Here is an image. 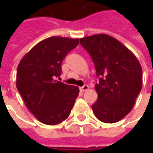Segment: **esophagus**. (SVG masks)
Masks as SVG:
<instances>
[{
	"label": "esophagus",
	"mask_w": 153,
	"mask_h": 153,
	"mask_svg": "<svg viewBox=\"0 0 153 153\" xmlns=\"http://www.w3.org/2000/svg\"><path fill=\"white\" fill-rule=\"evenodd\" d=\"M88 89H89V86H87V85H84L83 86L80 87V91H87Z\"/></svg>",
	"instance_id": "34e87169"
}]
</instances>
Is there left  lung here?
Wrapping results in <instances>:
<instances>
[{
  "mask_svg": "<svg viewBox=\"0 0 153 153\" xmlns=\"http://www.w3.org/2000/svg\"><path fill=\"white\" fill-rule=\"evenodd\" d=\"M91 55L96 74L95 117L105 123L121 121L132 110L142 88V68L134 54L114 37L97 34L80 39Z\"/></svg>",
  "mask_w": 153,
  "mask_h": 153,
  "instance_id": "left-lung-1",
  "label": "left lung"
}]
</instances>
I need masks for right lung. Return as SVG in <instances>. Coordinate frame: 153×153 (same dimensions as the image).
Wrapping results in <instances>:
<instances>
[{
  "label": "right lung",
  "mask_w": 153,
  "mask_h": 153,
  "mask_svg": "<svg viewBox=\"0 0 153 153\" xmlns=\"http://www.w3.org/2000/svg\"><path fill=\"white\" fill-rule=\"evenodd\" d=\"M79 39L51 36L34 46L20 60L16 88L29 111L40 122L54 126L66 120L79 95L78 86L55 80L61 63Z\"/></svg>",
  "instance_id": "1"
}]
</instances>
